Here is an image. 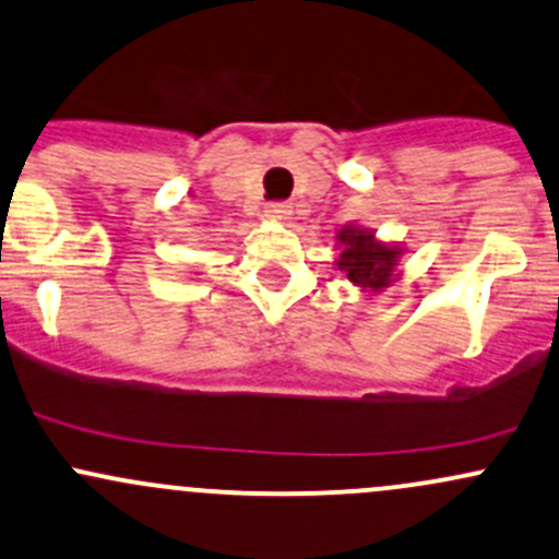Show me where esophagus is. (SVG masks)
<instances>
[{"instance_id": "esophagus-1", "label": "esophagus", "mask_w": 559, "mask_h": 559, "mask_svg": "<svg viewBox=\"0 0 559 559\" xmlns=\"http://www.w3.org/2000/svg\"><path fill=\"white\" fill-rule=\"evenodd\" d=\"M292 214V205L286 201H273L267 203V216L270 219H286Z\"/></svg>"}]
</instances>
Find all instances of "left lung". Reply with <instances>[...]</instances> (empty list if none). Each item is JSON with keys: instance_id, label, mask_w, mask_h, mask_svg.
I'll use <instances>...</instances> for the list:
<instances>
[{"instance_id": "1", "label": "left lung", "mask_w": 559, "mask_h": 559, "mask_svg": "<svg viewBox=\"0 0 559 559\" xmlns=\"http://www.w3.org/2000/svg\"><path fill=\"white\" fill-rule=\"evenodd\" d=\"M337 240L343 243L337 267L345 270L348 281L367 289H385L391 284L393 267H396L399 251L374 240V235L345 227L340 230Z\"/></svg>"}]
</instances>
